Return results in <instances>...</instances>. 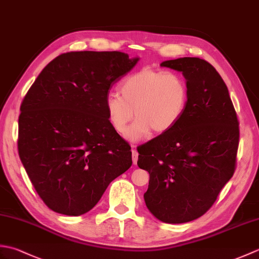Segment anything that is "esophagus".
Segmentation results:
<instances>
[{
    "label": "esophagus",
    "instance_id": "1",
    "mask_svg": "<svg viewBox=\"0 0 259 259\" xmlns=\"http://www.w3.org/2000/svg\"><path fill=\"white\" fill-rule=\"evenodd\" d=\"M131 148H133V150H131V151H133V161L136 164L137 161H138V152H137V150H136V146L135 145L131 146Z\"/></svg>",
    "mask_w": 259,
    "mask_h": 259
}]
</instances>
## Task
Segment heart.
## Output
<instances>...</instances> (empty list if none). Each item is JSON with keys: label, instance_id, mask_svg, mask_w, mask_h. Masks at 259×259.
Listing matches in <instances>:
<instances>
[{"label": "heart", "instance_id": "1", "mask_svg": "<svg viewBox=\"0 0 259 259\" xmlns=\"http://www.w3.org/2000/svg\"><path fill=\"white\" fill-rule=\"evenodd\" d=\"M120 93L110 92L104 108L112 128L123 134L136 114V121L126 131V138L137 141L153 130L167 133L179 122L189 100L186 80L178 73L144 68L125 76Z\"/></svg>", "mask_w": 259, "mask_h": 259}]
</instances>
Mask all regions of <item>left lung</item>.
<instances>
[{
  "label": "left lung",
  "mask_w": 259,
  "mask_h": 259,
  "mask_svg": "<svg viewBox=\"0 0 259 259\" xmlns=\"http://www.w3.org/2000/svg\"><path fill=\"white\" fill-rule=\"evenodd\" d=\"M161 67L183 72L189 90L186 111L172 129L138 148V166L149 172L147 208L167 224L202 216L233 177L239 122L227 85L210 63L179 58Z\"/></svg>",
  "instance_id": "1"
}]
</instances>
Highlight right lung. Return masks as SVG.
I'll return each mask as SVG.
<instances>
[{"label":"right lung","instance_id":"right-lung-1","mask_svg":"<svg viewBox=\"0 0 259 259\" xmlns=\"http://www.w3.org/2000/svg\"><path fill=\"white\" fill-rule=\"evenodd\" d=\"M139 58L119 51L57 57L21 104L19 156L51 210L80 216L133 164L131 147L110 124L104 101Z\"/></svg>","mask_w":259,"mask_h":259}]
</instances>
